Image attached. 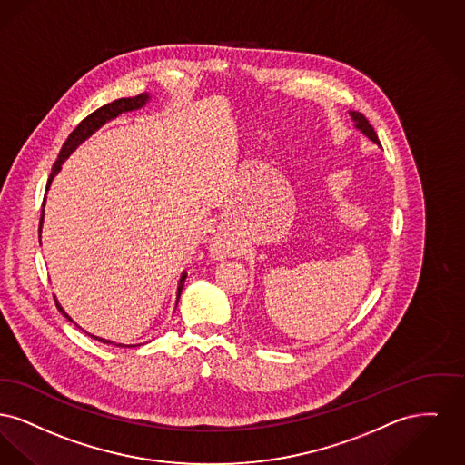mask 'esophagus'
Wrapping results in <instances>:
<instances>
[{
	"mask_svg": "<svg viewBox=\"0 0 465 465\" xmlns=\"http://www.w3.org/2000/svg\"><path fill=\"white\" fill-rule=\"evenodd\" d=\"M212 252L217 253V255L223 253V244H222L221 238H213V242H212Z\"/></svg>",
	"mask_w": 465,
	"mask_h": 465,
	"instance_id": "1",
	"label": "esophagus"
}]
</instances>
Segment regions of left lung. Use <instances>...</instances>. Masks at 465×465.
Returning <instances> with one entry per match:
<instances>
[{"mask_svg":"<svg viewBox=\"0 0 465 465\" xmlns=\"http://www.w3.org/2000/svg\"><path fill=\"white\" fill-rule=\"evenodd\" d=\"M348 114H350L351 121L355 124V129H357V131H361V133L366 136L367 140H371L372 143L380 145V140H378V136H376V133H374L372 125L369 124L366 117H364L362 114H359V112H351V110H350Z\"/></svg>","mask_w":465,"mask_h":465,"instance_id":"left-lung-1","label":"left lung"}]
</instances>
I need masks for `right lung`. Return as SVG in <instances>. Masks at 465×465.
Here are the masks:
<instances>
[{"label": "right lung", "instance_id": "obj_1", "mask_svg": "<svg viewBox=\"0 0 465 465\" xmlns=\"http://www.w3.org/2000/svg\"><path fill=\"white\" fill-rule=\"evenodd\" d=\"M150 99H152V94H148V93L138 94V96H134V98L115 99V101H112V103H108V104L101 106V108H98L96 112H93L89 117H85L82 123L78 124V125L74 127V133H72V134L68 136V140L64 142V145L61 148V152H59V157H57V161H55V164H54V168H52V173H50L49 182H47V191H49L50 183H52L54 176H55L57 173L61 172L63 163H64V161L74 153L78 145H82L87 138H91V136L98 131L99 127H103L104 124L110 123V121H114V119H117L119 115H123L125 112H133V110H140V108H143ZM45 197H47V194H45ZM44 204H45V201H44ZM44 217H45V210H42V219H40V229H38L40 238H42ZM185 278H187V272L183 271V272H182V276H180V280H178V287H176V304H178L180 293H182V289H183ZM54 297H55V295H54ZM55 306H57V310L63 313V317H66V320H70L72 323H74V318L70 317V315L63 310V306L59 304L57 297H55ZM174 308H176V306H174ZM74 325H76V323H74ZM76 327H78V325H76ZM78 329H80V327H78ZM84 332H85V331H84ZM85 334H89V332H85ZM89 336H91L93 340H96V341L103 342V344H115V346H119V348L140 346V344H123V342L110 341V340H104V338H98V336H94V334H89Z\"/></svg>", "mask_w": 465, "mask_h": 465}]
</instances>
